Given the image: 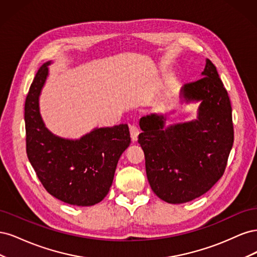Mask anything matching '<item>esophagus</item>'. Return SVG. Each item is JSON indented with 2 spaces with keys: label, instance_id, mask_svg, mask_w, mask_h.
Instances as JSON below:
<instances>
[{
  "label": "esophagus",
  "instance_id": "esophagus-1",
  "mask_svg": "<svg viewBox=\"0 0 257 257\" xmlns=\"http://www.w3.org/2000/svg\"><path fill=\"white\" fill-rule=\"evenodd\" d=\"M130 133H131V138L133 142H136L138 139L139 135V128L136 125H131L130 127Z\"/></svg>",
  "mask_w": 257,
  "mask_h": 257
}]
</instances>
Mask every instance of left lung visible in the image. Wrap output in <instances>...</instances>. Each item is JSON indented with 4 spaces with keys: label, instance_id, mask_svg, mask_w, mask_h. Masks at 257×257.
Masks as SVG:
<instances>
[{
    "label": "left lung",
    "instance_id": "1",
    "mask_svg": "<svg viewBox=\"0 0 257 257\" xmlns=\"http://www.w3.org/2000/svg\"><path fill=\"white\" fill-rule=\"evenodd\" d=\"M201 76L180 90L182 104L199 103L196 119L167 126L168 114L139 120L148 181L169 204L188 203L211 189L224 174L234 143L230 100L208 59Z\"/></svg>",
    "mask_w": 257,
    "mask_h": 257
}]
</instances>
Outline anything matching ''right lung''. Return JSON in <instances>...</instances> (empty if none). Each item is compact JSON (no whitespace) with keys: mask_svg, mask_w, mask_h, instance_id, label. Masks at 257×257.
<instances>
[{"mask_svg":"<svg viewBox=\"0 0 257 257\" xmlns=\"http://www.w3.org/2000/svg\"><path fill=\"white\" fill-rule=\"evenodd\" d=\"M51 61L43 64L25 105L27 154L49 194L74 206H93L109 192L116 164L131 144L127 124L95 127L78 139L53 134L45 125L40 96Z\"/></svg>","mask_w":257,"mask_h":257,"instance_id":"add662e5","label":"right lung"}]
</instances>
